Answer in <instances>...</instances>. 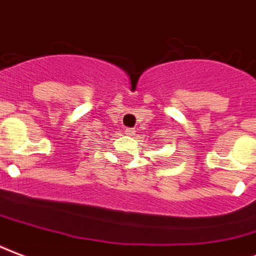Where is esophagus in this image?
<instances>
[{
	"mask_svg": "<svg viewBox=\"0 0 256 256\" xmlns=\"http://www.w3.org/2000/svg\"><path fill=\"white\" fill-rule=\"evenodd\" d=\"M134 134V130H132V128H126V134H128V136H132Z\"/></svg>",
	"mask_w": 256,
	"mask_h": 256,
	"instance_id": "esophagus-1",
	"label": "esophagus"
}]
</instances>
